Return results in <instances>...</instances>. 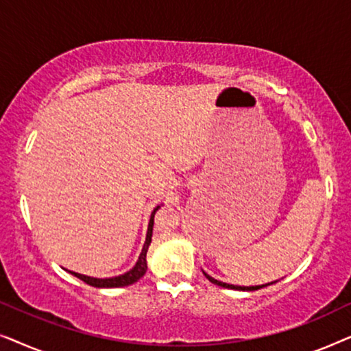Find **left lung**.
Listing matches in <instances>:
<instances>
[{"label": "left lung", "instance_id": "1", "mask_svg": "<svg viewBox=\"0 0 351 351\" xmlns=\"http://www.w3.org/2000/svg\"><path fill=\"white\" fill-rule=\"evenodd\" d=\"M203 275L208 278L210 282H214V285L227 287V289H234V291H257V289H262V287L268 286V285H262V286H234V285H227V282H222V281H219V280H214V278L209 276L206 271H203ZM270 285H271V282H270Z\"/></svg>", "mask_w": 351, "mask_h": 351}]
</instances>
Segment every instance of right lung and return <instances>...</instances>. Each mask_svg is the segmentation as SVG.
I'll return each instance as SVG.
<instances>
[{
	"label": "right lung",
	"mask_w": 351,
	"mask_h": 351,
	"mask_svg": "<svg viewBox=\"0 0 351 351\" xmlns=\"http://www.w3.org/2000/svg\"><path fill=\"white\" fill-rule=\"evenodd\" d=\"M158 209H160V206H156V208L153 209L152 215H150V222H148L145 244H143L142 252H141V256H138L137 263L131 268V270L124 273V275H119V276H114V278H93V276H86V275H80V273L70 271L71 275L80 278V280L84 281L86 285L94 286V287H123V286L134 285V282L141 280V278L145 275V271H147V251H148V246H150V243H152L153 219H155V213Z\"/></svg>",
	"instance_id": "obj_1"
}]
</instances>
